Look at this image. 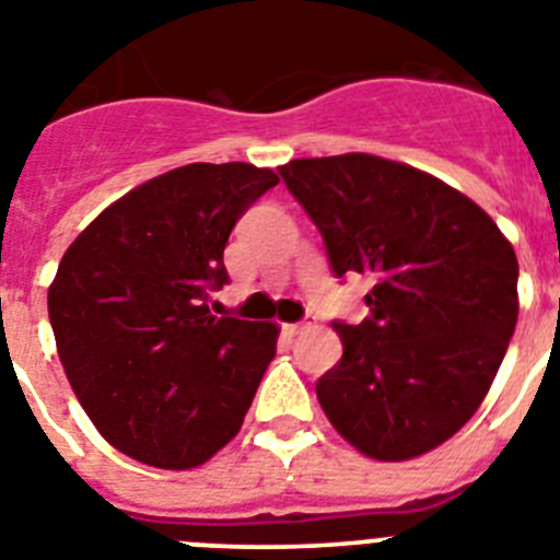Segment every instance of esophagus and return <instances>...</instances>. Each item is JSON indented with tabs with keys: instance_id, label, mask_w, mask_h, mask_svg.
I'll list each match as a JSON object with an SVG mask.
<instances>
[{
	"instance_id": "1",
	"label": "esophagus",
	"mask_w": 560,
	"mask_h": 560,
	"mask_svg": "<svg viewBox=\"0 0 560 560\" xmlns=\"http://www.w3.org/2000/svg\"><path fill=\"white\" fill-rule=\"evenodd\" d=\"M311 319H303V323H291V325H285V334L289 336H296V334H303V330H308L311 328Z\"/></svg>"
}]
</instances>
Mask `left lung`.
Wrapping results in <instances>:
<instances>
[{
  "label": "left lung",
  "instance_id": "8db88e82",
  "mask_svg": "<svg viewBox=\"0 0 560 560\" xmlns=\"http://www.w3.org/2000/svg\"><path fill=\"white\" fill-rule=\"evenodd\" d=\"M285 187L323 232L336 277L368 275L370 314L336 319L341 359L316 381L336 432L412 459L471 420L518 316L511 241L468 196L370 153L291 160Z\"/></svg>",
  "mask_w": 560,
  "mask_h": 560
}]
</instances>
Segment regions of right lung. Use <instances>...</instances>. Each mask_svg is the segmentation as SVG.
Returning a JSON list of instances; mask_svg holds the SVG:
<instances>
[{
  "label": "right lung",
  "mask_w": 560,
  "mask_h": 560,
  "mask_svg": "<svg viewBox=\"0 0 560 560\" xmlns=\"http://www.w3.org/2000/svg\"><path fill=\"white\" fill-rule=\"evenodd\" d=\"M246 162L167 171L72 241L49 285V325L81 407L131 459L185 471L237 434L275 359V323L212 316L224 246L277 185Z\"/></svg>",
  "instance_id": "1"
}]
</instances>
